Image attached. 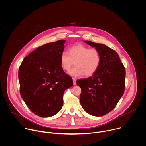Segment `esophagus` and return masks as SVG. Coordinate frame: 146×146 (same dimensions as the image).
<instances>
[{"instance_id": "obj_1", "label": "esophagus", "mask_w": 146, "mask_h": 146, "mask_svg": "<svg viewBox=\"0 0 146 146\" xmlns=\"http://www.w3.org/2000/svg\"><path fill=\"white\" fill-rule=\"evenodd\" d=\"M73 85L75 86L76 84V80L75 78H73Z\"/></svg>"}]
</instances>
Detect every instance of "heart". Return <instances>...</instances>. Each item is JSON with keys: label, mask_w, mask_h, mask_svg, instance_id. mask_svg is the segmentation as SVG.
I'll return each mask as SVG.
<instances>
[{"label": "heart", "mask_w": 146, "mask_h": 146, "mask_svg": "<svg viewBox=\"0 0 146 146\" xmlns=\"http://www.w3.org/2000/svg\"><path fill=\"white\" fill-rule=\"evenodd\" d=\"M60 63L62 68L69 71L74 64L76 66L69 74L75 77L84 74L86 77L92 76L98 69L101 63V55L98 50L77 44L71 47L69 54L64 51L60 54Z\"/></svg>", "instance_id": "obj_1"}]
</instances>
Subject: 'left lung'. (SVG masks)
I'll return each instance as SVG.
<instances>
[{"label": "left lung", "instance_id": "left-lung-1", "mask_svg": "<svg viewBox=\"0 0 146 146\" xmlns=\"http://www.w3.org/2000/svg\"><path fill=\"white\" fill-rule=\"evenodd\" d=\"M84 41L99 50L101 63L92 76L77 81L81 89L80 101L88 114L100 117L113 110L123 95L125 69L114 50L105 44Z\"/></svg>", "mask_w": 146, "mask_h": 146}]
</instances>
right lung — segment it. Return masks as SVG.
Instances as JSON below:
<instances>
[{"mask_svg": "<svg viewBox=\"0 0 146 146\" xmlns=\"http://www.w3.org/2000/svg\"><path fill=\"white\" fill-rule=\"evenodd\" d=\"M65 42L60 40L38 47L19 68L21 96L30 110L41 117H52L60 110L64 91L73 84L60 63Z\"/></svg>", "mask_w": 146, "mask_h": 146, "instance_id": "obj_1", "label": "right lung"}]
</instances>
